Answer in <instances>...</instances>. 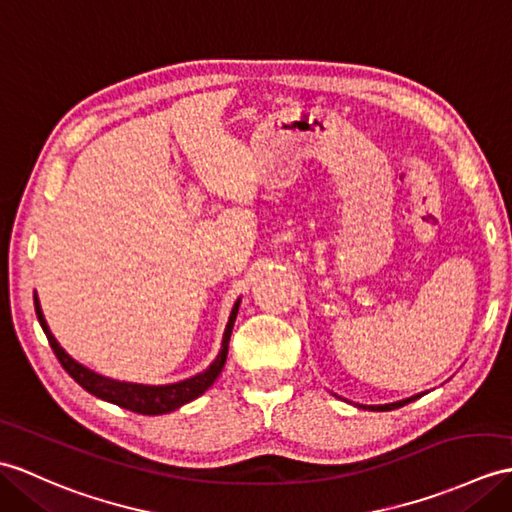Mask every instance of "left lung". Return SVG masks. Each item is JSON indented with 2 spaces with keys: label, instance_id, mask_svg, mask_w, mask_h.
Returning <instances> with one entry per match:
<instances>
[{
  "label": "left lung",
  "instance_id": "obj_1",
  "mask_svg": "<svg viewBox=\"0 0 512 512\" xmlns=\"http://www.w3.org/2000/svg\"><path fill=\"white\" fill-rule=\"evenodd\" d=\"M421 395H417V397H410V399H406V401H397V403H386V406H371L368 410H379V412H386V410H395V408H401V406H406V403H410V401H414V399H419ZM366 408V406H364Z\"/></svg>",
  "mask_w": 512,
  "mask_h": 512
}]
</instances>
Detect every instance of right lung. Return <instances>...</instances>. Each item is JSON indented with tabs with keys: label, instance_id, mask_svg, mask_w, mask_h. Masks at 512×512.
Listing matches in <instances>:
<instances>
[{
	"label": "right lung",
	"instance_id": "right-lung-1",
	"mask_svg": "<svg viewBox=\"0 0 512 512\" xmlns=\"http://www.w3.org/2000/svg\"><path fill=\"white\" fill-rule=\"evenodd\" d=\"M34 307H37L39 323H41V327L45 331L47 342H50L54 355H56L58 362H61V366L65 368V371L69 373V377L74 379L76 384H80L87 392H91L93 397L104 399V401H109V403H115V406L126 408L130 412L150 414V417H154V414L172 412L176 408L185 406V403L194 401L213 382H216L218 375L222 373L224 362H227L229 340H231V331H233V323H235L237 307H240V301L233 305L227 329H224V336H222V349L218 353V358L211 362V366L207 368V371L205 373H198L194 377H189V379H185V382H176V384H168V386H141V384L115 382V379L102 377L98 373L89 371L87 366H82L76 360H71L69 355L61 349V344H58L56 338L52 336V331L47 329V323H45V318H43L37 294H34Z\"/></svg>",
	"mask_w": 512,
	"mask_h": 512
}]
</instances>
